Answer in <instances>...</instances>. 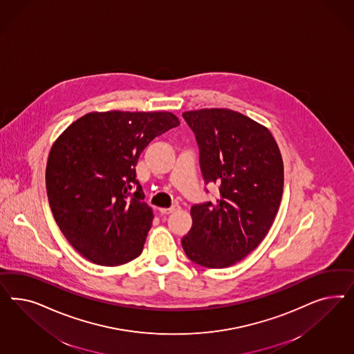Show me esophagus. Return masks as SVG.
<instances>
[{
	"mask_svg": "<svg viewBox=\"0 0 354 354\" xmlns=\"http://www.w3.org/2000/svg\"><path fill=\"white\" fill-rule=\"evenodd\" d=\"M179 209H180V206H179V205H172L171 207H169V209L162 207V209H160V213H161V214H171L174 212L179 210Z\"/></svg>",
	"mask_w": 354,
	"mask_h": 354,
	"instance_id": "1",
	"label": "esophagus"
}]
</instances>
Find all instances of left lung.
<instances>
[{
  "instance_id": "obj_1",
  "label": "left lung",
  "mask_w": 354,
  "mask_h": 354,
  "mask_svg": "<svg viewBox=\"0 0 354 354\" xmlns=\"http://www.w3.org/2000/svg\"><path fill=\"white\" fill-rule=\"evenodd\" d=\"M200 148L205 183L219 185L216 203L194 205L185 254L204 268H225L247 257L278 213L284 167L268 127L230 109L184 111Z\"/></svg>"
}]
</instances>
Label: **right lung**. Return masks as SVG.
<instances>
[{"mask_svg": "<svg viewBox=\"0 0 354 354\" xmlns=\"http://www.w3.org/2000/svg\"><path fill=\"white\" fill-rule=\"evenodd\" d=\"M179 124L169 111H93L54 141L48 200L64 237L88 261L118 266L141 254L154 215L142 201L135 166L151 140Z\"/></svg>", "mask_w": 354, "mask_h": 354, "instance_id": "add662e5", "label": "right lung"}]
</instances>
